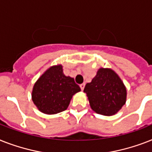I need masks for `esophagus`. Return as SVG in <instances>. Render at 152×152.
I'll list each match as a JSON object with an SVG mask.
<instances>
[{"mask_svg": "<svg viewBox=\"0 0 152 152\" xmlns=\"http://www.w3.org/2000/svg\"><path fill=\"white\" fill-rule=\"evenodd\" d=\"M80 88H81V90H82V91H83V89H84V87H85V83H82V84H80Z\"/></svg>", "mask_w": 152, "mask_h": 152, "instance_id": "obj_1", "label": "esophagus"}]
</instances>
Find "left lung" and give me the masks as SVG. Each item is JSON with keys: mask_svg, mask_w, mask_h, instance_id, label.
I'll return each mask as SVG.
<instances>
[{"mask_svg": "<svg viewBox=\"0 0 152 152\" xmlns=\"http://www.w3.org/2000/svg\"><path fill=\"white\" fill-rule=\"evenodd\" d=\"M83 92L87 94L92 110L107 116L116 114L126 101L125 85L111 69H99L91 82L86 84Z\"/></svg>", "mask_w": 152, "mask_h": 152, "instance_id": "left-lung-1", "label": "left lung"}]
</instances>
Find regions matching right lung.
I'll list each match as a JSON object with an SVG mask.
<instances>
[{
    "label": "right lung",
    "mask_w": 152,
    "mask_h": 152,
    "mask_svg": "<svg viewBox=\"0 0 152 152\" xmlns=\"http://www.w3.org/2000/svg\"><path fill=\"white\" fill-rule=\"evenodd\" d=\"M80 91L73 78L65 76L62 65H54L35 83L32 100L44 114H57L66 110L72 96Z\"/></svg>",
    "instance_id": "obj_1"
}]
</instances>
